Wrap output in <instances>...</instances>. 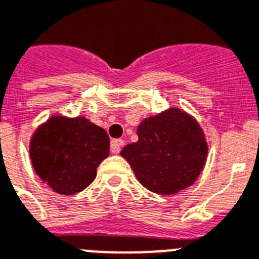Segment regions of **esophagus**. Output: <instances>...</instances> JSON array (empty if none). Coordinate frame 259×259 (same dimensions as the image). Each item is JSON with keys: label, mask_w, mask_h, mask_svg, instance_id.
<instances>
[{"label": "esophagus", "mask_w": 259, "mask_h": 259, "mask_svg": "<svg viewBox=\"0 0 259 259\" xmlns=\"http://www.w3.org/2000/svg\"><path fill=\"white\" fill-rule=\"evenodd\" d=\"M124 144V140L121 139H113L112 142H111V152L112 154H117L120 151V148L123 147Z\"/></svg>", "instance_id": "34e87169"}]
</instances>
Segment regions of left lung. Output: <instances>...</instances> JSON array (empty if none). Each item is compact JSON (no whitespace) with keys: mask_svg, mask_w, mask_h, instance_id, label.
I'll return each instance as SVG.
<instances>
[{"mask_svg":"<svg viewBox=\"0 0 259 259\" xmlns=\"http://www.w3.org/2000/svg\"><path fill=\"white\" fill-rule=\"evenodd\" d=\"M138 136L139 140L124 147L120 155L147 190L171 195L199 177L207 143L198 123L187 113L171 108L143 120Z\"/></svg>","mask_w":259,"mask_h":259,"instance_id":"obj_1","label":"left lung"}]
</instances>
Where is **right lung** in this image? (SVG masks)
Returning <instances> with one entry per match:
<instances>
[{"mask_svg":"<svg viewBox=\"0 0 259 259\" xmlns=\"http://www.w3.org/2000/svg\"><path fill=\"white\" fill-rule=\"evenodd\" d=\"M109 155V138L85 117L55 116L33 135L30 158L37 175L61 195L82 191Z\"/></svg>","mask_w":259,"mask_h":259,"instance_id":"1","label":"right lung"}]
</instances>
